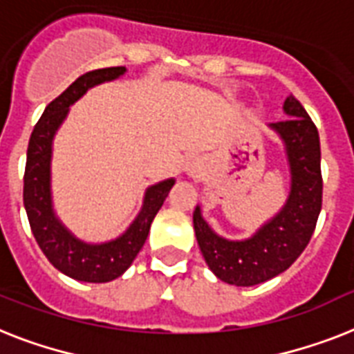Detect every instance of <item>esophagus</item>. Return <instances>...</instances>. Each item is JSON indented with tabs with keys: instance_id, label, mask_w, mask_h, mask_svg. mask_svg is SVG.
<instances>
[{
	"instance_id": "34e87169",
	"label": "esophagus",
	"mask_w": 354,
	"mask_h": 354,
	"mask_svg": "<svg viewBox=\"0 0 354 354\" xmlns=\"http://www.w3.org/2000/svg\"><path fill=\"white\" fill-rule=\"evenodd\" d=\"M200 172H202V165L198 162H192L191 167H189V174H191V176H198Z\"/></svg>"
}]
</instances>
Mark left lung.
<instances>
[{"label":"left lung","instance_id":"1","mask_svg":"<svg viewBox=\"0 0 354 354\" xmlns=\"http://www.w3.org/2000/svg\"><path fill=\"white\" fill-rule=\"evenodd\" d=\"M287 120L271 123L286 145L291 191L277 216L251 238L232 242L218 236L194 209L192 223L207 266L225 283L240 287L271 280L295 263L311 240L322 209L320 138L306 109L295 96L283 103Z\"/></svg>","mask_w":354,"mask_h":354}]
</instances>
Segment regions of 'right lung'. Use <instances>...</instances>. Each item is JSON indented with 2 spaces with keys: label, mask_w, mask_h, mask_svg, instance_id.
<instances>
[{
  "label": "right lung",
  "mask_w": 354,
  "mask_h": 354,
  "mask_svg": "<svg viewBox=\"0 0 354 354\" xmlns=\"http://www.w3.org/2000/svg\"><path fill=\"white\" fill-rule=\"evenodd\" d=\"M125 67L97 68L77 77L56 100L48 103L28 140L27 165L23 176V203L34 238L57 271L88 283L111 281L127 271L138 252L142 251L152 220L174 185V180L169 178L149 187L136 220L122 236L105 243H85L77 240L54 214L50 198L54 134L67 118L68 107L88 88L103 82H112L125 74Z\"/></svg>",
  "instance_id": "1"
}]
</instances>
